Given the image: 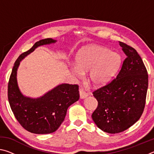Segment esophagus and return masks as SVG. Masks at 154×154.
Returning <instances> with one entry per match:
<instances>
[{
    "mask_svg": "<svg viewBox=\"0 0 154 154\" xmlns=\"http://www.w3.org/2000/svg\"><path fill=\"white\" fill-rule=\"evenodd\" d=\"M79 96H80V98L81 99H83L87 97V93L85 92L84 90H83V89H79Z\"/></svg>",
    "mask_w": 154,
    "mask_h": 154,
    "instance_id": "34e87169",
    "label": "esophagus"
}]
</instances>
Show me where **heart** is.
<instances>
[{"mask_svg":"<svg viewBox=\"0 0 154 154\" xmlns=\"http://www.w3.org/2000/svg\"><path fill=\"white\" fill-rule=\"evenodd\" d=\"M76 62L77 64L72 65V72L77 76H82L83 72L89 70V82L94 86H100L116 73L121 64V57L108 48L94 45L81 51Z\"/></svg>","mask_w":154,"mask_h":154,"instance_id":"1","label":"heart"}]
</instances>
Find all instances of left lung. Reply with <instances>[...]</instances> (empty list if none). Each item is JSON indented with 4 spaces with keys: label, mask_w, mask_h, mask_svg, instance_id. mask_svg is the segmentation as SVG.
Here are the masks:
<instances>
[{
    "label": "left lung",
    "mask_w": 154,
    "mask_h": 154,
    "mask_svg": "<svg viewBox=\"0 0 154 154\" xmlns=\"http://www.w3.org/2000/svg\"><path fill=\"white\" fill-rule=\"evenodd\" d=\"M126 54L117 77L105 86L93 92L98 106L93 121L103 131L119 133L139 120L144 110L148 88V75L135 49L119 41Z\"/></svg>",
    "instance_id": "left-lung-1"
}]
</instances>
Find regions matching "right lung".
Masks as SVG:
<instances>
[{
    "instance_id": "add662e5",
    "label": "right lung",
    "mask_w": 154,
    "mask_h": 154,
    "mask_svg": "<svg viewBox=\"0 0 154 154\" xmlns=\"http://www.w3.org/2000/svg\"><path fill=\"white\" fill-rule=\"evenodd\" d=\"M45 38L35 43L29 50L21 54L13 67L8 83V100L18 122L28 132L49 134L58 130L64 120L67 109L79 98L78 85L62 83L41 97L32 98L24 96L17 82V71L20 61L38 47L56 43Z\"/></svg>"
}]
</instances>
